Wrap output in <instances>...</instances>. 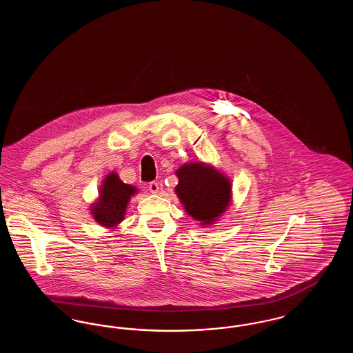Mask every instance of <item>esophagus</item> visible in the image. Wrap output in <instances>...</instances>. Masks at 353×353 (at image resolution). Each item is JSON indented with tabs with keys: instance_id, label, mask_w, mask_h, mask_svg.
Masks as SVG:
<instances>
[{
	"instance_id": "obj_1",
	"label": "esophagus",
	"mask_w": 353,
	"mask_h": 353,
	"mask_svg": "<svg viewBox=\"0 0 353 353\" xmlns=\"http://www.w3.org/2000/svg\"><path fill=\"white\" fill-rule=\"evenodd\" d=\"M148 188H150V192H151L152 194H157V193L160 192V186H159V184H157L156 181L150 183Z\"/></svg>"
}]
</instances>
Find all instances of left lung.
Returning a JSON list of instances; mask_svg holds the SVG:
<instances>
[{
    "mask_svg": "<svg viewBox=\"0 0 353 353\" xmlns=\"http://www.w3.org/2000/svg\"><path fill=\"white\" fill-rule=\"evenodd\" d=\"M174 192L185 212L202 226L216 223L232 203V181L219 169L201 161L185 163L176 170Z\"/></svg>",
    "mask_w": 353,
    "mask_h": 353,
    "instance_id": "left-lung-1",
    "label": "left lung"
}]
</instances>
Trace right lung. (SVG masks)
I'll return each instance as SVG.
<instances>
[{
    "instance_id": "1",
    "label": "right lung",
    "mask_w": 353,
    "mask_h": 353,
    "mask_svg": "<svg viewBox=\"0 0 353 353\" xmlns=\"http://www.w3.org/2000/svg\"><path fill=\"white\" fill-rule=\"evenodd\" d=\"M137 193L134 185L124 184L117 172L108 173L99 189V197L91 203L90 213L101 226L115 229L125 217L131 197Z\"/></svg>"
}]
</instances>
